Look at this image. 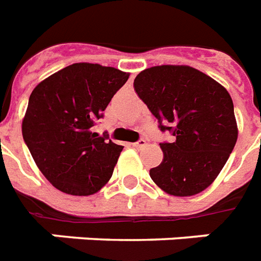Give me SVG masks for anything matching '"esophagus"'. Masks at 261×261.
I'll use <instances>...</instances> for the list:
<instances>
[{"instance_id":"esophagus-1","label":"esophagus","mask_w":261,"mask_h":261,"mask_svg":"<svg viewBox=\"0 0 261 261\" xmlns=\"http://www.w3.org/2000/svg\"><path fill=\"white\" fill-rule=\"evenodd\" d=\"M133 146L137 147V149H141V147L146 146V141H145V139H139V141H137V142L133 143Z\"/></svg>"}]
</instances>
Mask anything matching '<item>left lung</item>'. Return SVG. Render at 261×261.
<instances>
[{"label": "left lung", "mask_w": 261, "mask_h": 261, "mask_svg": "<svg viewBox=\"0 0 261 261\" xmlns=\"http://www.w3.org/2000/svg\"><path fill=\"white\" fill-rule=\"evenodd\" d=\"M134 89L157 118L160 130L174 137L160 143L164 159L150 169L151 180L174 196L206 190L237 142L229 92L202 71L176 65L145 69L135 77Z\"/></svg>", "instance_id": "obj_1"}]
</instances>
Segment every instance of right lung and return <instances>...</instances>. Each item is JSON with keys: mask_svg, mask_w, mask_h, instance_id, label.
Returning <instances> with one entry per match:
<instances>
[{"mask_svg": "<svg viewBox=\"0 0 261 261\" xmlns=\"http://www.w3.org/2000/svg\"><path fill=\"white\" fill-rule=\"evenodd\" d=\"M128 75L97 63H73L32 90L22 138L57 190L88 196L108 182L123 146L92 133V127Z\"/></svg>", "mask_w": 261, "mask_h": 261, "instance_id": "right-lung-1", "label": "right lung"}]
</instances>
